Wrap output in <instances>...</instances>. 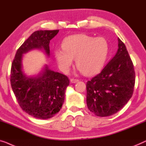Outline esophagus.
<instances>
[{
	"instance_id": "obj_1",
	"label": "esophagus",
	"mask_w": 146,
	"mask_h": 146,
	"mask_svg": "<svg viewBox=\"0 0 146 146\" xmlns=\"http://www.w3.org/2000/svg\"><path fill=\"white\" fill-rule=\"evenodd\" d=\"M78 81H79V80H78V79H70V82H71V83H77Z\"/></svg>"
}]
</instances>
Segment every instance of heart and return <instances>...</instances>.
Returning <instances> with one entry per match:
<instances>
[{
    "label": "heart",
    "mask_w": 146,
    "mask_h": 146,
    "mask_svg": "<svg viewBox=\"0 0 146 146\" xmlns=\"http://www.w3.org/2000/svg\"><path fill=\"white\" fill-rule=\"evenodd\" d=\"M63 50L53 52L55 61L62 72L67 73L75 59L79 71L87 76L99 73L109 54V44L103 37L95 38L81 34L65 38L61 44Z\"/></svg>",
    "instance_id": "obj_1"
}]
</instances>
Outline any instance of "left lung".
I'll return each instance as SVG.
<instances>
[{
  "label": "left lung",
  "instance_id": "1",
  "mask_svg": "<svg viewBox=\"0 0 146 146\" xmlns=\"http://www.w3.org/2000/svg\"><path fill=\"white\" fill-rule=\"evenodd\" d=\"M117 52L99 74L87 83V104L96 116L116 113L132 97L135 84L132 61L124 43L118 38Z\"/></svg>",
  "mask_w": 146,
  "mask_h": 146
}]
</instances>
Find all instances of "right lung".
Masks as SVG:
<instances>
[{
    "instance_id": "obj_1",
    "label": "right lung",
    "mask_w": 146,
    "mask_h": 146,
    "mask_svg": "<svg viewBox=\"0 0 146 146\" xmlns=\"http://www.w3.org/2000/svg\"><path fill=\"white\" fill-rule=\"evenodd\" d=\"M58 32L59 30L32 33L18 48L12 63L11 83L14 95L22 109L36 118H52L60 110L69 80L66 75L51 70L48 65L38 75H27L23 69V55L39 50L49 57L50 42Z\"/></svg>"
}]
</instances>
